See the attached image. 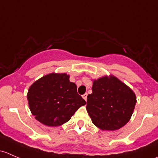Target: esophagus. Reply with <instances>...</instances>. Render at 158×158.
I'll use <instances>...</instances> for the list:
<instances>
[{
    "label": "esophagus",
    "instance_id": "esophagus-1",
    "mask_svg": "<svg viewBox=\"0 0 158 158\" xmlns=\"http://www.w3.org/2000/svg\"><path fill=\"white\" fill-rule=\"evenodd\" d=\"M87 95H88V94H87V93H85L83 95H82V98H83L85 100V101L87 100Z\"/></svg>",
    "mask_w": 158,
    "mask_h": 158
}]
</instances>
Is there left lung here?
<instances>
[{"label":"left lung","mask_w":158,"mask_h":158,"mask_svg":"<svg viewBox=\"0 0 158 158\" xmlns=\"http://www.w3.org/2000/svg\"><path fill=\"white\" fill-rule=\"evenodd\" d=\"M92 90L86 110L95 126L114 131L128 123L136 104L131 89L114 76H105L93 81Z\"/></svg>","instance_id":"left-lung-1"}]
</instances>
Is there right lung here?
<instances>
[{"mask_svg":"<svg viewBox=\"0 0 158 158\" xmlns=\"http://www.w3.org/2000/svg\"><path fill=\"white\" fill-rule=\"evenodd\" d=\"M66 73H51L30 87L27 99L35 118L47 126H59L68 122L85 101L69 82Z\"/></svg>","mask_w":158,"mask_h":158,"instance_id":"right-lung-1","label":"right lung"}]
</instances>
